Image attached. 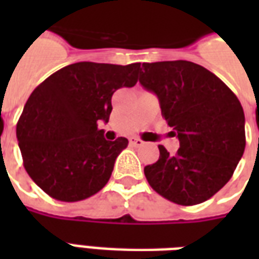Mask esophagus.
<instances>
[{
  "instance_id": "esophagus-1",
  "label": "esophagus",
  "mask_w": 259,
  "mask_h": 259,
  "mask_svg": "<svg viewBox=\"0 0 259 259\" xmlns=\"http://www.w3.org/2000/svg\"><path fill=\"white\" fill-rule=\"evenodd\" d=\"M130 144L133 147H141L144 146V141L141 140V139H137V137H132L130 139Z\"/></svg>"
}]
</instances>
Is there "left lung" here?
I'll list each match as a JSON object with an SVG mask.
<instances>
[{
    "label": "left lung",
    "mask_w": 259,
    "mask_h": 259,
    "mask_svg": "<svg viewBox=\"0 0 259 259\" xmlns=\"http://www.w3.org/2000/svg\"><path fill=\"white\" fill-rule=\"evenodd\" d=\"M140 83L155 93L180 147L144 168L158 194L179 205L201 204L228 183L245 148L244 111L218 76L189 61L143 64Z\"/></svg>",
    "instance_id": "obj_1"
}]
</instances>
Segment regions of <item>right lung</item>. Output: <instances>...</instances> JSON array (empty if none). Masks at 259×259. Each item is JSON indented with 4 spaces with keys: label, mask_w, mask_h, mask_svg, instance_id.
Segmentation results:
<instances>
[{
    "label": "right lung",
    "mask_w": 259,
    "mask_h": 259,
    "mask_svg": "<svg viewBox=\"0 0 259 259\" xmlns=\"http://www.w3.org/2000/svg\"><path fill=\"white\" fill-rule=\"evenodd\" d=\"M140 62H77L38 84L16 124L23 166L44 193L76 202L101 190L115 159L129 141L104 139L98 122H108L112 96L137 83Z\"/></svg>",
    "instance_id": "add662e5"
}]
</instances>
